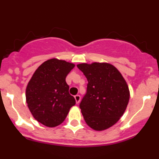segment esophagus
Instances as JSON below:
<instances>
[{"label": "esophagus", "mask_w": 159, "mask_h": 159, "mask_svg": "<svg viewBox=\"0 0 159 159\" xmlns=\"http://www.w3.org/2000/svg\"><path fill=\"white\" fill-rule=\"evenodd\" d=\"M75 99L76 103L78 104L81 101V96L80 95H76V96H75Z\"/></svg>", "instance_id": "esophagus-1"}]
</instances>
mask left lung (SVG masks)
I'll return each instance as SVG.
<instances>
[{
	"instance_id": "obj_1",
	"label": "left lung",
	"mask_w": 159,
	"mask_h": 159,
	"mask_svg": "<svg viewBox=\"0 0 159 159\" xmlns=\"http://www.w3.org/2000/svg\"><path fill=\"white\" fill-rule=\"evenodd\" d=\"M77 66L88 81L87 93L80 103L86 123L96 131L108 129L126 109L130 96L126 81L109 63H81Z\"/></svg>"
}]
</instances>
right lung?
<instances>
[{
	"label": "right lung",
	"instance_id": "1",
	"mask_svg": "<svg viewBox=\"0 0 159 159\" xmlns=\"http://www.w3.org/2000/svg\"><path fill=\"white\" fill-rule=\"evenodd\" d=\"M73 63L55 58L38 67L26 88V101L34 117L45 126L55 127L64 121L75 99L69 93L66 77Z\"/></svg>",
	"mask_w": 159,
	"mask_h": 159
}]
</instances>
